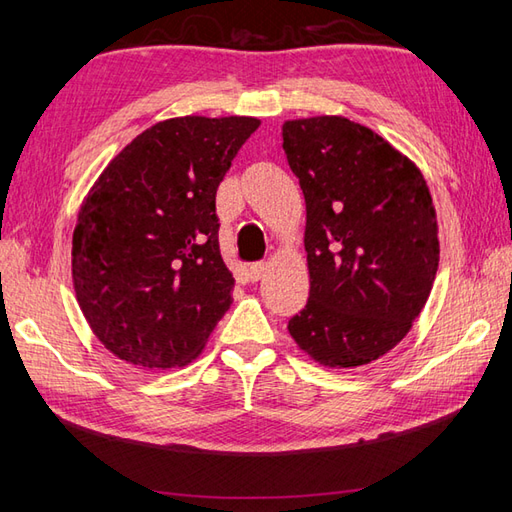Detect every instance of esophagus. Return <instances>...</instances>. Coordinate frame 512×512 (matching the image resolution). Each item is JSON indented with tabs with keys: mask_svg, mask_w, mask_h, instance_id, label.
Returning <instances> with one entry per match:
<instances>
[{
	"mask_svg": "<svg viewBox=\"0 0 512 512\" xmlns=\"http://www.w3.org/2000/svg\"><path fill=\"white\" fill-rule=\"evenodd\" d=\"M264 273H266V264L264 262H255V264H250V268H248L250 281H259V279L264 277Z\"/></svg>",
	"mask_w": 512,
	"mask_h": 512,
	"instance_id": "esophagus-1",
	"label": "esophagus"
}]
</instances>
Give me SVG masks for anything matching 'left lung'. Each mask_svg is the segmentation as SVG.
Listing matches in <instances>:
<instances>
[{
    "label": "left lung",
    "mask_w": 512,
    "mask_h": 512,
    "mask_svg": "<svg viewBox=\"0 0 512 512\" xmlns=\"http://www.w3.org/2000/svg\"><path fill=\"white\" fill-rule=\"evenodd\" d=\"M284 151L306 198L310 297L288 321L328 367L376 361L405 339L429 299L440 242L422 173L343 116L284 123Z\"/></svg>",
    "instance_id": "1"
}]
</instances>
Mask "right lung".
Returning a JSON list of instances; mask_svg holds the SVG:
<instances>
[{
	"mask_svg": "<svg viewBox=\"0 0 512 512\" xmlns=\"http://www.w3.org/2000/svg\"><path fill=\"white\" fill-rule=\"evenodd\" d=\"M257 118L182 116L145 129L85 198L72 235L79 306L143 369L187 365L231 308L215 193Z\"/></svg>",
	"mask_w": 512,
	"mask_h": 512,
	"instance_id": "right-lung-1",
	"label": "right lung"
}]
</instances>
